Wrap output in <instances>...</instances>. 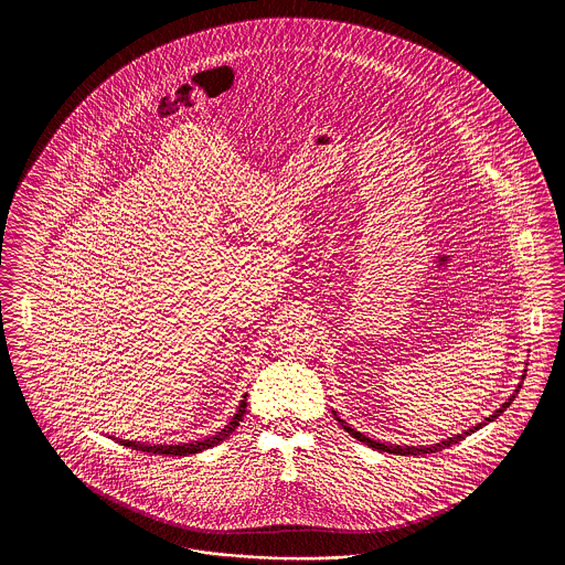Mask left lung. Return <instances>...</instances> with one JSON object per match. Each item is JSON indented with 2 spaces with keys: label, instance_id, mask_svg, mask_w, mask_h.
<instances>
[{
  "label": "left lung",
  "instance_id": "1",
  "mask_svg": "<svg viewBox=\"0 0 565 565\" xmlns=\"http://www.w3.org/2000/svg\"><path fill=\"white\" fill-rule=\"evenodd\" d=\"M521 379H525V375L521 376ZM519 390H521V383L516 385V390H514V394H512L511 398L507 401V403L502 404L493 415H489V417H484V422L481 424H477V426H472L470 430L461 431V434H454L451 438H447V440H440V443H436V445H430V447H424V445H419V447H401V445H385V443H376L373 438H369V436H364L362 431H355L353 428H350V424H345L339 415H337V411H332L334 413V417H337V422L341 424V428L345 431H350L353 438H358L360 443H364V445H369V447H373L376 451H387V454H396V456H426V454H436V451H443V449H447V447H451V445H456L459 440H463L466 436H470L472 431L481 430L483 426H487L489 422H493V419H498L509 406H511L512 401L516 398V394H519Z\"/></svg>",
  "mask_w": 565,
  "mask_h": 565
}]
</instances>
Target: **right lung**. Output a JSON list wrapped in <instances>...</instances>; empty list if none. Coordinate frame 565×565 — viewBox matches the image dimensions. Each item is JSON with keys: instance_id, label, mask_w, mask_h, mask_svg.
Segmentation results:
<instances>
[{"instance_id": "right-lung-1", "label": "right lung", "mask_w": 565, "mask_h": 565, "mask_svg": "<svg viewBox=\"0 0 565 565\" xmlns=\"http://www.w3.org/2000/svg\"><path fill=\"white\" fill-rule=\"evenodd\" d=\"M245 406H247V394H243V401L239 403L235 417L222 430L215 431L214 436L203 438V440L180 443V445H148V443H135V440H118V443L125 445V447H131L135 451H146V454H154V456L157 454L159 456H192V454L212 449L215 445H220L222 440H226L235 431V428L239 426V422H242L243 415H245Z\"/></svg>"}]
</instances>
